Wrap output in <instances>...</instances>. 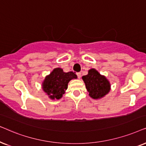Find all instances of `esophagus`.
Returning <instances> with one entry per match:
<instances>
[{
	"mask_svg": "<svg viewBox=\"0 0 146 146\" xmlns=\"http://www.w3.org/2000/svg\"><path fill=\"white\" fill-rule=\"evenodd\" d=\"M77 77H78V78L80 79L81 77V73H77Z\"/></svg>",
	"mask_w": 146,
	"mask_h": 146,
	"instance_id": "34e87169",
	"label": "esophagus"
}]
</instances>
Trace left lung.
I'll return each instance as SVG.
<instances>
[{
  "label": "left lung",
  "mask_w": 146,
  "mask_h": 146,
  "mask_svg": "<svg viewBox=\"0 0 146 146\" xmlns=\"http://www.w3.org/2000/svg\"><path fill=\"white\" fill-rule=\"evenodd\" d=\"M89 96L94 100H100L108 94L111 84L106 76L101 75L96 69H91L88 74L82 77Z\"/></svg>",
  "instance_id": "8db88e82"
}]
</instances>
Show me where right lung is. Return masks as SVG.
<instances>
[{"label":"right lung","mask_w":146,"mask_h":146,"mask_svg":"<svg viewBox=\"0 0 146 146\" xmlns=\"http://www.w3.org/2000/svg\"><path fill=\"white\" fill-rule=\"evenodd\" d=\"M77 78L73 71L65 73L61 68H55L42 81V89L50 100H60L65 94L69 81Z\"/></svg>","instance_id":"right-lung-1"}]
</instances>
